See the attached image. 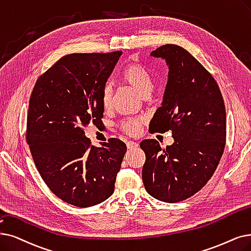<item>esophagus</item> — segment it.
Here are the masks:
<instances>
[{"label":"esophagus","instance_id":"esophagus-1","mask_svg":"<svg viewBox=\"0 0 251 251\" xmlns=\"http://www.w3.org/2000/svg\"><path fill=\"white\" fill-rule=\"evenodd\" d=\"M127 148L130 150V149H134V148H137L138 147V144L137 143H134V141L130 140V141H127Z\"/></svg>","mask_w":251,"mask_h":251}]
</instances>
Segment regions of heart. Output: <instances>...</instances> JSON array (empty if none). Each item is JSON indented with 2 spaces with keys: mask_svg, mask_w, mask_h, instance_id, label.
<instances>
[{
  "mask_svg": "<svg viewBox=\"0 0 251 251\" xmlns=\"http://www.w3.org/2000/svg\"><path fill=\"white\" fill-rule=\"evenodd\" d=\"M120 79L124 83L131 86L141 96L149 95L154 89V80L151 73L140 63L132 62L124 68ZM112 102V88L110 85H105L101 91V105L103 110H108ZM145 123V119L141 117L128 118L120 123L119 127L123 132L129 135H136L140 131V127Z\"/></svg>",
  "mask_w": 251,
  "mask_h": 251,
  "instance_id": "obj_1",
  "label": "heart"
}]
</instances>
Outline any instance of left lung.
<instances>
[{
    "mask_svg": "<svg viewBox=\"0 0 251 251\" xmlns=\"http://www.w3.org/2000/svg\"><path fill=\"white\" fill-rule=\"evenodd\" d=\"M151 55L166 59L169 73L150 130H171L174 143L163 149L156 139L141 141L143 181L151 197L176 203L199 192L216 170L226 146V107L212 75L188 50L166 44Z\"/></svg>",
    "mask_w": 251,
    "mask_h": 251,
    "instance_id": "obj_1",
    "label": "left lung"
}]
</instances>
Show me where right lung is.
<instances>
[{"label":"right lung","mask_w":251,"mask_h":251,"mask_svg":"<svg viewBox=\"0 0 251 251\" xmlns=\"http://www.w3.org/2000/svg\"><path fill=\"white\" fill-rule=\"evenodd\" d=\"M122 51L73 53L38 78L30 94L26 143L36 167L62 201L90 207L115 190L127 151L118 138L92 146L85 128L103 118L101 91Z\"/></svg>","instance_id":"add662e5"}]
</instances>
